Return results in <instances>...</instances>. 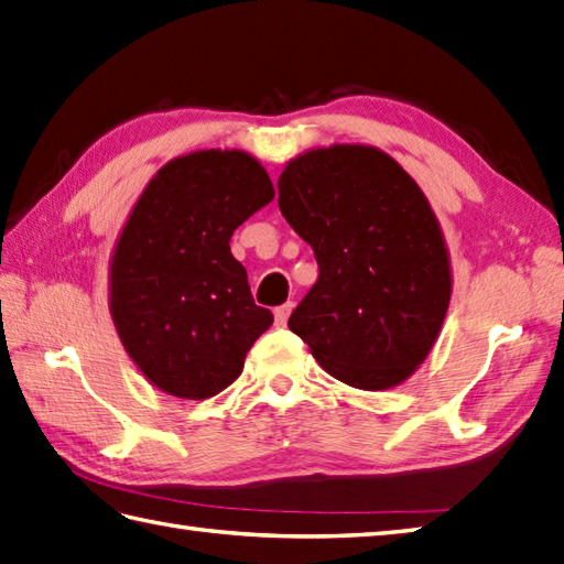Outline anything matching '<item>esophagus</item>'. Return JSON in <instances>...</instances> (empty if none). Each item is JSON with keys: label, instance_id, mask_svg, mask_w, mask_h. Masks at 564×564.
<instances>
[{"label": "esophagus", "instance_id": "1", "mask_svg": "<svg viewBox=\"0 0 564 564\" xmlns=\"http://www.w3.org/2000/svg\"><path fill=\"white\" fill-rule=\"evenodd\" d=\"M291 311H293V303H285V305H281V307H275V325H285L289 323V315H291Z\"/></svg>", "mask_w": 564, "mask_h": 564}]
</instances>
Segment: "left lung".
<instances>
[{
	"mask_svg": "<svg viewBox=\"0 0 564 564\" xmlns=\"http://www.w3.org/2000/svg\"><path fill=\"white\" fill-rule=\"evenodd\" d=\"M279 207L319 267L291 333L355 389L411 379L435 347L452 295L447 241L421 185L377 147L333 143L285 163Z\"/></svg>",
	"mask_w": 564,
	"mask_h": 564,
	"instance_id": "left-lung-1",
	"label": "left lung"
}]
</instances>
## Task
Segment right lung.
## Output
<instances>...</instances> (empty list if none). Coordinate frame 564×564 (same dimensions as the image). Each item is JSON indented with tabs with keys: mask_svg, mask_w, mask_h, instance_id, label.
Returning <instances> with one entry per match:
<instances>
[{
	"mask_svg": "<svg viewBox=\"0 0 564 564\" xmlns=\"http://www.w3.org/2000/svg\"><path fill=\"white\" fill-rule=\"evenodd\" d=\"M273 195L251 153L200 149L161 165L131 207L109 259V315L159 391L185 401L219 393L271 327L229 239Z\"/></svg>",
	"mask_w": 564,
	"mask_h": 564,
	"instance_id": "1",
	"label": "right lung"
}]
</instances>
